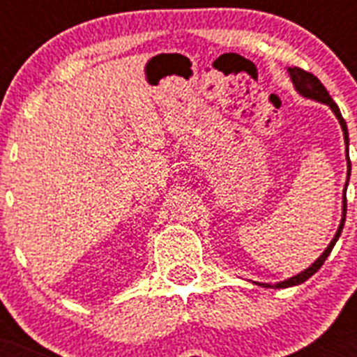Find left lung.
I'll use <instances>...</instances> for the list:
<instances>
[{"mask_svg": "<svg viewBox=\"0 0 357 357\" xmlns=\"http://www.w3.org/2000/svg\"><path fill=\"white\" fill-rule=\"evenodd\" d=\"M288 73H289V78H291L293 85H295L296 93L301 94V96L307 98V100H314V102L318 103H326V105L331 107V110L334 112V116L338 118L340 125H342V130H343V139H345V146H347V182H345V189H343V206H342V222H340V227L338 230H336V234H334V238L331 239L329 247L324 250V254L318 257L317 261H314L313 264L309 268H305L304 272L296 273V275L289 277V279L282 280V282H277V284H264V282H255L257 286H263V288H291V286H296V284H302V282H305V280L309 279L311 275H314V273L318 272L321 268V264L326 263V259L329 257L331 250L334 248V245H336V241H338L340 234H342L343 230V225H345V214H347V185H349V176H351V159H349V130H347V123L345 119H343L342 112H340L338 105L333 102V98H331V94L327 93V89L324 87V84H321L320 80H318L314 75H311V73L304 71V69L301 68H288Z\"/></svg>", "mask_w": 357, "mask_h": 357, "instance_id": "obj_1", "label": "left lung"}]
</instances>
